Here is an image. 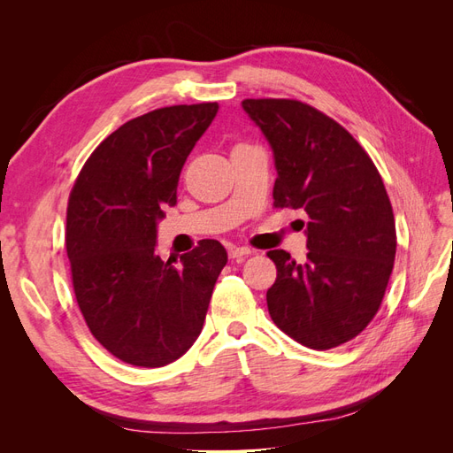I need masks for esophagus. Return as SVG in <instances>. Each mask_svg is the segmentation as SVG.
Masks as SVG:
<instances>
[{
	"label": "esophagus",
	"mask_w": 453,
	"mask_h": 453,
	"mask_svg": "<svg viewBox=\"0 0 453 453\" xmlns=\"http://www.w3.org/2000/svg\"><path fill=\"white\" fill-rule=\"evenodd\" d=\"M251 255V250L248 248H236V245H230L228 248V257L230 258H243V257H250Z\"/></svg>",
	"instance_id": "obj_1"
}]
</instances>
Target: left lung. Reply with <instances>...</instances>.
<instances>
[{"instance_id": "8db88e82", "label": "left lung", "mask_w": 453, "mask_h": 453, "mask_svg": "<svg viewBox=\"0 0 453 453\" xmlns=\"http://www.w3.org/2000/svg\"><path fill=\"white\" fill-rule=\"evenodd\" d=\"M242 107L272 147L273 205L310 219L304 263L268 251L278 268L266 293L270 318L306 348L346 344L372 321L393 270L395 219L381 175L344 127L308 104L266 98Z\"/></svg>"}]
</instances>
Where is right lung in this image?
<instances>
[{
  "label": "right lung",
  "instance_id": "right-lung-1",
  "mask_svg": "<svg viewBox=\"0 0 453 453\" xmlns=\"http://www.w3.org/2000/svg\"><path fill=\"white\" fill-rule=\"evenodd\" d=\"M217 111V102L172 105L125 122L72 188L65 250L77 304L92 336L128 365H170L195 344L228 260L217 240L198 242L180 263L155 251L183 164Z\"/></svg>",
  "mask_w": 453,
  "mask_h": 453
}]
</instances>
